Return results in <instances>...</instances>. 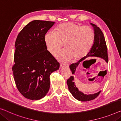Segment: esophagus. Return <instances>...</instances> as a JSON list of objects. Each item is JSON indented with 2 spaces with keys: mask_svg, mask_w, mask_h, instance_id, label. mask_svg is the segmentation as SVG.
<instances>
[{
  "mask_svg": "<svg viewBox=\"0 0 121 121\" xmlns=\"http://www.w3.org/2000/svg\"><path fill=\"white\" fill-rule=\"evenodd\" d=\"M60 68H62V67H66V68H68V65H65V64L60 63Z\"/></svg>",
  "mask_w": 121,
  "mask_h": 121,
  "instance_id": "1",
  "label": "esophagus"
}]
</instances>
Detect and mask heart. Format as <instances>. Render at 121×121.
<instances>
[{
    "instance_id": "b5f03b06",
    "label": "heart",
    "mask_w": 121,
    "mask_h": 121,
    "mask_svg": "<svg viewBox=\"0 0 121 121\" xmlns=\"http://www.w3.org/2000/svg\"><path fill=\"white\" fill-rule=\"evenodd\" d=\"M94 33L88 26H81L73 22L60 24L56 31H50L45 38L47 50L56 56L64 43L65 50L59 54L58 58L67 62L73 58L80 60L88 54L92 48Z\"/></svg>"
}]
</instances>
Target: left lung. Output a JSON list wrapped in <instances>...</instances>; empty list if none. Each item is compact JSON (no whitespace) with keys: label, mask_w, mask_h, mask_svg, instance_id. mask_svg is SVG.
Masks as SVG:
<instances>
[{"label":"left lung","mask_w":121,"mask_h":121,"mask_svg":"<svg viewBox=\"0 0 121 121\" xmlns=\"http://www.w3.org/2000/svg\"><path fill=\"white\" fill-rule=\"evenodd\" d=\"M91 25L93 27L94 33V40L93 45L92 48H91L90 52L86 56L83 58L80 59V60L76 63L71 64L69 66L70 69L71 73L73 75H74L76 71V68L78 67V65L80 63L82 64V65L84 68H89L91 65H87L86 64L87 62L90 60H86L88 58H92V57H98L101 58L108 63V50L106 44L104 34L101 30V29L98 27L95 24L90 23ZM67 85L68 86V89L72 94L73 96L75 99L81 101H88L90 100H92L94 99L97 98L100 93L101 91H99L97 93L94 94H84L81 91H80L76 86L75 82H74V78L73 76H71L69 79L67 80Z\"/></svg>","instance_id":"obj_1"}]
</instances>
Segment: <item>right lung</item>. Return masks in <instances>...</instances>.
Returning <instances> with one entry per match:
<instances>
[{
	"instance_id": "right-lung-1",
	"label": "right lung",
	"mask_w": 121,
	"mask_h": 121,
	"mask_svg": "<svg viewBox=\"0 0 121 121\" xmlns=\"http://www.w3.org/2000/svg\"><path fill=\"white\" fill-rule=\"evenodd\" d=\"M55 22L34 20L20 31L15 42L14 80L26 98L38 100L50 90V77L59 63L47 50L45 36Z\"/></svg>"
}]
</instances>
